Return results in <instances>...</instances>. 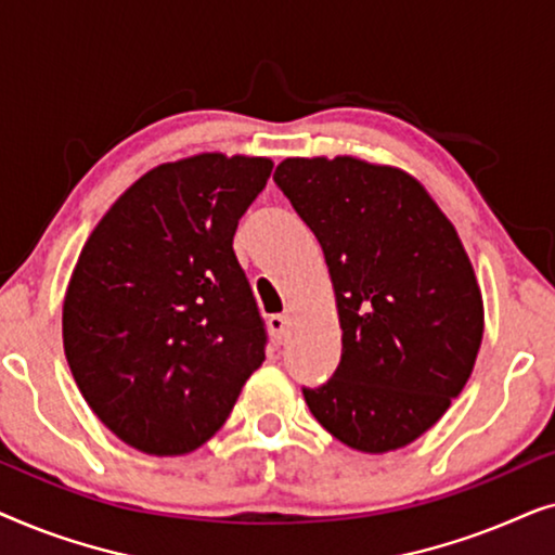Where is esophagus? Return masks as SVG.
<instances>
[{
  "mask_svg": "<svg viewBox=\"0 0 555 555\" xmlns=\"http://www.w3.org/2000/svg\"><path fill=\"white\" fill-rule=\"evenodd\" d=\"M268 328H270L272 340H275V344H283L285 331H287V315H270Z\"/></svg>",
  "mask_w": 555,
  "mask_h": 555,
  "instance_id": "obj_1",
  "label": "esophagus"
}]
</instances>
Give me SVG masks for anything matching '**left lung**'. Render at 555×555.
I'll return each instance as SVG.
<instances>
[{"label":"left lung","instance_id":"left-lung-1","mask_svg":"<svg viewBox=\"0 0 555 555\" xmlns=\"http://www.w3.org/2000/svg\"><path fill=\"white\" fill-rule=\"evenodd\" d=\"M275 184L321 242L344 351L302 397L361 452L399 450L465 389L482 340V298L462 242L420 181L351 156L285 158Z\"/></svg>","mask_w":555,"mask_h":555}]
</instances>
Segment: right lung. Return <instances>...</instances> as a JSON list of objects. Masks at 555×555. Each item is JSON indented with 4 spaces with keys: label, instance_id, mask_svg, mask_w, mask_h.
<instances>
[{
    "label": "right lung",
    "instance_id": "add662e5",
    "mask_svg": "<svg viewBox=\"0 0 555 555\" xmlns=\"http://www.w3.org/2000/svg\"><path fill=\"white\" fill-rule=\"evenodd\" d=\"M270 158L162 164L113 204L82 247L63 306L75 384L135 450L184 454L230 416L268 331L232 249Z\"/></svg>",
    "mask_w": 555,
    "mask_h": 555
}]
</instances>
